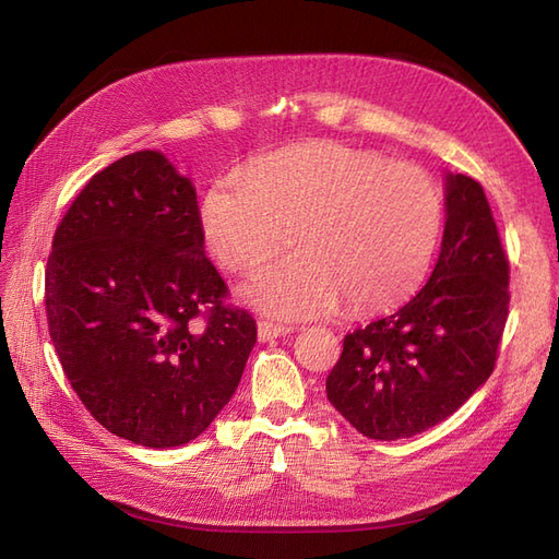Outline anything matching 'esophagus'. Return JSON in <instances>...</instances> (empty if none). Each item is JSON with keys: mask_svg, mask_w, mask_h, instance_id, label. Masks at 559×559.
I'll list each match as a JSON object with an SVG mask.
<instances>
[{"mask_svg": "<svg viewBox=\"0 0 559 559\" xmlns=\"http://www.w3.org/2000/svg\"><path fill=\"white\" fill-rule=\"evenodd\" d=\"M292 331H294L292 324H277V321H267V319L259 321V337H261V341H273V337L286 335Z\"/></svg>", "mask_w": 559, "mask_h": 559, "instance_id": "esophagus-1", "label": "esophagus"}]
</instances>
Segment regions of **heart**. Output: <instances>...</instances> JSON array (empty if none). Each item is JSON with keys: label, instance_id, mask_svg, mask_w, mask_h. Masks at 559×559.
I'll use <instances>...</instances> for the list:
<instances>
[{"label": "heart", "instance_id": "1", "mask_svg": "<svg viewBox=\"0 0 559 559\" xmlns=\"http://www.w3.org/2000/svg\"><path fill=\"white\" fill-rule=\"evenodd\" d=\"M443 191L417 165L341 144L275 151L242 177H218L200 205L214 259L253 273L302 245L249 286L259 308L314 317L394 308L415 292L441 240Z\"/></svg>", "mask_w": 559, "mask_h": 559}]
</instances>
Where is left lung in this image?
I'll list each match as a JSON object with an SVG mask.
<instances>
[{
    "instance_id": "left-lung-1",
    "label": "left lung",
    "mask_w": 559,
    "mask_h": 559,
    "mask_svg": "<svg viewBox=\"0 0 559 559\" xmlns=\"http://www.w3.org/2000/svg\"><path fill=\"white\" fill-rule=\"evenodd\" d=\"M445 230L429 282L396 312L345 335L326 396L359 433L411 438L492 376L509 319L506 257L483 186L448 175Z\"/></svg>"
}]
</instances>
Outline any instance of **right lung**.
I'll return each mask as SVG.
<instances>
[{
	"instance_id": "1",
	"label": "right lung",
	"mask_w": 559,
	"mask_h": 559,
	"mask_svg": "<svg viewBox=\"0 0 559 559\" xmlns=\"http://www.w3.org/2000/svg\"><path fill=\"white\" fill-rule=\"evenodd\" d=\"M226 298L193 186L158 151L107 165L60 218L50 341L86 411L126 441L183 445L230 401L257 319Z\"/></svg>"
}]
</instances>
